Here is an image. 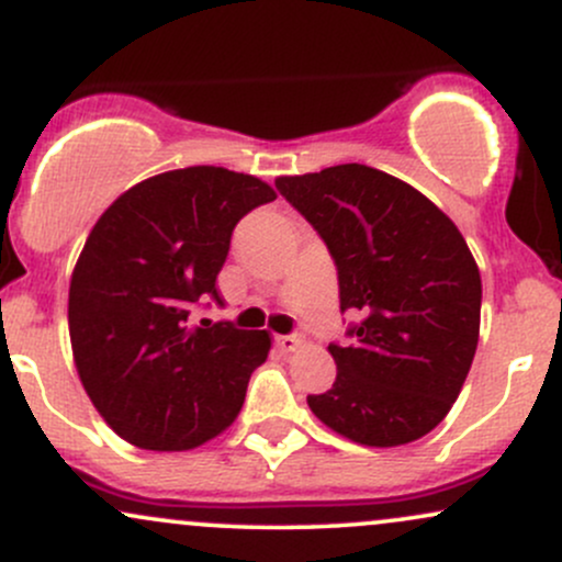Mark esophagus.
I'll use <instances>...</instances> for the list:
<instances>
[{
	"instance_id": "obj_1",
	"label": "esophagus",
	"mask_w": 562,
	"mask_h": 562,
	"mask_svg": "<svg viewBox=\"0 0 562 562\" xmlns=\"http://www.w3.org/2000/svg\"><path fill=\"white\" fill-rule=\"evenodd\" d=\"M274 344L280 351H295V348H301V335H277Z\"/></svg>"
}]
</instances>
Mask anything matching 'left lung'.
Instances as JSON below:
<instances>
[{"instance_id": "1", "label": "left lung", "mask_w": 562, "mask_h": 562, "mask_svg": "<svg viewBox=\"0 0 562 562\" xmlns=\"http://www.w3.org/2000/svg\"><path fill=\"white\" fill-rule=\"evenodd\" d=\"M338 269V375L306 396L335 434L398 447L430 434L460 396L481 327V274L465 237L423 192L362 164L280 177Z\"/></svg>"}]
</instances>
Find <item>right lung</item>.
Here are the masks:
<instances>
[{
  "label": "right lung",
  "mask_w": 562,
  "mask_h": 562,
  "mask_svg": "<svg viewBox=\"0 0 562 562\" xmlns=\"http://www.w3.org/2000/svg\"><path fill=\"white\" fill-rule=\"evenodd\" d=\"M277 195L218 166L158 173L89 232L68 293L79 378L105 423L139 449L182 451L229 428L269 335L200 319L237 222Z\"/></svg>",
  "instance_id": "obj_1"
}]
</instances>
